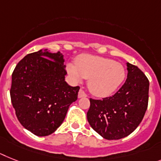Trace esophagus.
Instances as JSON below:
<instances>
[{
    "instance_id": "1",
    "label": "esophagus",
    "mask_w": 161,
    "mask_h": 161,
    "mask_svg": "<svg viewBox=\"0 0 161 161\" xmlns=\"http://www.w3.org/2000/svg\"><path fill=\"white\" fill-rule=\"evenodd\" d=\"M86 96H87V95H86V93L84 92V90H79V93H78V98H85V97Z\"/></svg>"
}]
</instances>
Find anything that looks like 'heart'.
Instances as JSON below:
<instances>
[{
    "label": "heart",
    "instance_id": "obj_1",
    "mask_svg": "<svg viewBox=\"0 0 161 161\" xmlns=\"http://www.w3.org/2000/svg\"><path fill=\"white\" fill-rule=\"evenodd\" d=\"M67 71L75 82L88 80V88L97 97L109 96L122 85L126 76L124 66L108 58L82 55L75 66L67 65Z\"/></svg>",
    "mask_w": 161,
    "mask_h": 161
}]
</instances>
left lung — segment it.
I'll return each mask as SVG.
<instances>
[{"instance_id":"obj_1","label":"left lung","mask_w":161,"mask_h":161,"mask_svg":"<svg viewBox=\"0 0 161 161\" xmlns=\"http://www.w3.org/2000/svg\"><path fill=\"white\" fill-rule=\"evenodd\" d=\"M125 83L113 96L90 99L87 120L107 140H119L131 134L144 118L148 105L149 80L137 66L126 63Z\"/></svg>"}]
</instances>
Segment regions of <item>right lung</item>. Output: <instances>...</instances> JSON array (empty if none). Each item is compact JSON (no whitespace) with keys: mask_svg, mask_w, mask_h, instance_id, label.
I'll return each mask as SVG.
<instances>
[{"mask_svg":"<svg viewBox=\"0 0 161 161\" xmlns=\"http://www.w3.org/2000/svg\"><path fill=\"white\" fill-rule=\"evenodd\" d=\"M64 58L47 49L26 55L12 73L10 98L18 120L38 136H48L64 121L80 87L65 81Z\"/></svg>","mask_w":161,"mask_h":161,"instance_id":"1","label":"right lung"}]
</instances>
